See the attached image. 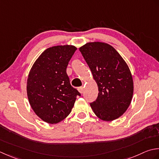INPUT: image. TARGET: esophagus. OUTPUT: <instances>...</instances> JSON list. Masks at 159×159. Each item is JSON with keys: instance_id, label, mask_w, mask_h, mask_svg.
Segmentation results:
<instances>
[{"instance_id": "34e87169", "label": "esophagus", "mask_w": 159, "mask_h": 159, "mask_svg": "<svg viewBox=\"0 0 159 159\" xmlns=\"http://www.w3.org/2000/svg\"><path fill=\"white\" fill-rule=\"evenodd\" d=\"M77 90H78V91H79L80 93H84V88L83 86H80V87H79L78 89H77Z\"/></svg>"}]
</instances>
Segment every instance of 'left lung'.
<instances>
[{"mask_svg": "<svg viewBox=\"0 0 159 159\" xmlns=\"http://www.w3.org/2000/svg\"><path fill=\"white\" fill-rule=\"evenodd\" d=\"M98 86V97L90 106L97 116L110 121L127 111L133 95V80L129 67L111 45L89 43L80 48Z\"/></svg>", "mask_w": 159, "mask_h": 159, "instance_id": "1", "label": "left lung"}]
</instances>
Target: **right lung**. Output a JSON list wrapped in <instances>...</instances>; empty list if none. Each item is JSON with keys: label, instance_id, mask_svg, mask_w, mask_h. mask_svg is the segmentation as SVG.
I'll use <instances>...</instances> for the list:
<instances>
[{"label": "right lung", "instance_id": "right-lung-1", "mask_svg": "<svg viewBox=\"0 0 159 159\" xmlns=\"http://www.w3.org/2000/svg\"><path fill=\"white\" fill-rule=\"evenodd\" d=\"M77 48L55 46L42 53L29 73L27 92L33 111L48 124H57L70 114L77 96L71 86L66 67Z\"/></svg>", "mask_w": 159, "mask_h": 159}]
</instances>
